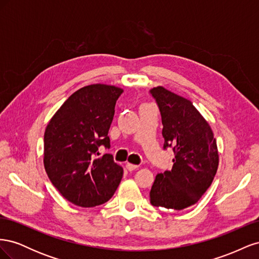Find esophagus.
Wrapping results in <instances>:
<instances>
[{"label": "esophagus", "mask_w": 259, "mask_h": 259, "mask_svg": "<svg viewBox=\"0 0 259 259\" xmlns=\"http://www.w3.org/2000/svg\"><path fill=\"white\" fill-rule=\"evenodd\" d=\"M125 166H126V168L128 170H135L138 168V165H134V164H132V163H126V165Z\"/></svg>", "instance_id": "34e87169"}]
</instances>
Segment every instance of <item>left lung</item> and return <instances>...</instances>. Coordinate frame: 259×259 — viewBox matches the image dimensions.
<instances>
[{"label": "left lung", "instance_id": "1", "mask_svg": "<svg viewBox=\"0 0 259 259\" xmlns=\"http://www.w3.org/2000/svg\"><path fill=\"white\" fill-rule=\"evenodd\" d=\"M162 117L163 148H173V167L155 176L150 203L180 210L197 203L210 186L219 155L213 131L190 100L163 86L150 91Z\"/></svg>", "mask_w": 259, "mask_h": 259}]
</instances>
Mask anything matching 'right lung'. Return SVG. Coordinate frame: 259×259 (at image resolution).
Segmentation results:
<instances>
[{
  "instance_id": "obj_1",
  "label": "right lung",
  "mask_w": 259,
  "mask_h": 259,
  "mask_svg": "<svg viewBox=\"0 0 259 259\" xmlns=\"http://www.w3.org/2000/svg\"><path fill=\"white\" fill-rule=\"evenodd\" d=\"M123 90L92 84L74 92L53 115L44 133V167L62 197L81 207L104 204L112 198L123 168L111 154L108 136L114 107Z\"/></svg>"
}]
</instances>
